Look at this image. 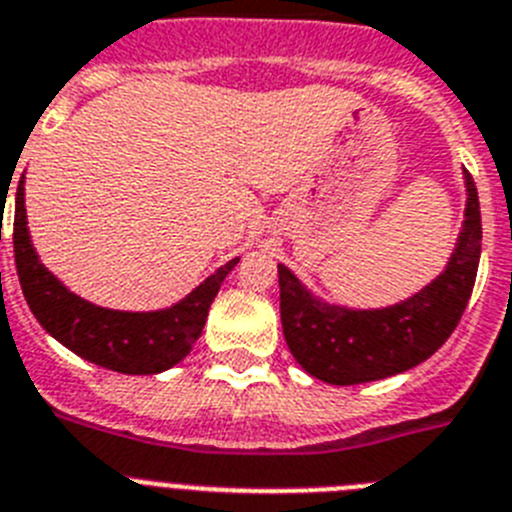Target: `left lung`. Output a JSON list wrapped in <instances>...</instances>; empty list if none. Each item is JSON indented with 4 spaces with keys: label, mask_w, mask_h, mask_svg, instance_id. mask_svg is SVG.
<instances>
[{
    "label": "left lung",
    "mask_w": 512,
    "mask_h": 512,
    "mask_svg": "<svg viewBox=\"0 0 512 512\" xmlns=\"http://www.w3.org/2000/svg\"><path fill=\"white\" fill-rule=\"evenodd\" d=\"M464 175L466 221L446 273L402 304L376 311L319 304L291 270L278 265L283 335L309 376L335 386L379 381L428 361L451 337L471 299L482 252L477 185L469 170Z\"/></svg>",
    "instance_id": "8db88e82"
}]
</instances>
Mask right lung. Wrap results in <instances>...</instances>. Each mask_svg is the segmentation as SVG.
Returning <instances> with one entry per match:
<instances>
[{"instance_id":"obj_1","label":"right lung","mask_w":512,"mask_h":512,"mask_svg":"<svg viewBox=\"0 0 512 512\" xmlns=\"http://www.w3.org/2000/svg\"><path fill=\"white\" fill-rule=\"evenodd\" d=\"M15 265L22 293L43 330L84 361L118 373H159L180 363L201 337L221 283L239 260H229L172 309L133 314L100 309L66 291L35 255L25 216V188L17 185Z\"/></svg>"}]
</instances>
